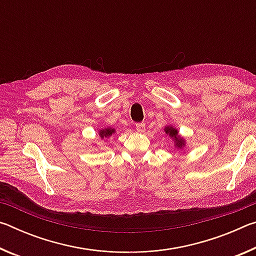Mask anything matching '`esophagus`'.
<instances>
[{
	"instance_id": "esophagus-1",
	"label": "esophagus",
	"mask_w": 256,
	"mask_h": 256,
	"mask_svg": "<svg viewBox=\"0 0 256 256\" xmlns=\"http://www.w3.org/2000/svg\"><path fill=\"white\" fill-rule=\"evenodd\" d=\"M136 131H138V133L144 132V130H146V124H144V123H138V124L136 125Z\"/></svg>"
}]
</instances>
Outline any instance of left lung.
<instances>
[{
    "mask_svg": "<svg viewBox=\"0 0 256 256\" xmlns=\"http://www.w3.org/2000/svg\"><path fill=\"white\" fill-rule=\"evenodd\" d=\"M164 132L166 133V136L168 138H170L172 144H174V149L182 151L185 148L186 144H188L186 138L180 136V130L175 128L174 125H166V126L164 128Z\"/></svg>",
    "mask_w": 256,
    "mask_h": 256,
    "instance_id": "obj_1",
    "label": "left lung"
}]
</instances>
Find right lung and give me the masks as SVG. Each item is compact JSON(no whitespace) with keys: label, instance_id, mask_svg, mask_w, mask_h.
I'll return each mask as SVG.
<instances>
[{"label":"right lung","instance_id":"1","mask_svg":"<svg viewBox=\"0 0 256 256\" xmlns=\"http://www.w3.org/2000/svg\"><path fill=\"white\" fill-rule=\"evenodd\" d=\"M116 128H112V126H105V128H100L98 130V136L100 140H104V138H108L110 136H112V134H115ZM92 146H96V144H92Z\"/></svg>","mask_w":256,"mask_h":256}]
</instances>
